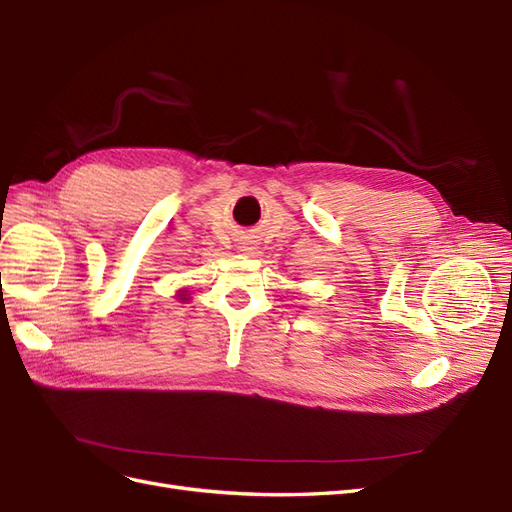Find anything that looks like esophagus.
I'll return each instance as SVG.
<instances>
[{
    "label": "esophagus",
    "instance_id": "obj_1",
    "mask_svg": "<svg viewBox=\"0 0 512 512\" xmlns=\"http://www.w3.org/2000/svg\"><path fill=\"white\" fill-rule=\"evenodd\" d=\"M253 249V246H242V251H251Z\"/></svg>",
    "mask_w": 512,
    "mask_h": 512
}]
</instances>
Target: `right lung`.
Returning <instances> with one entry per match:
<instances>
[{"mask_svg":"<svg viewBox=\"0 0 512 512\" xmlns=\"http://www.w3.org/2000/svg\"><path fill=\"white\" fill-rule=\"evenodd\" d=\"M179 299H185V295H183V293H181V297H179Z\"/></svg>","mask_w":512,"mask_h":512,"instance_id":"1","label":"right lung"}]
</instances>
